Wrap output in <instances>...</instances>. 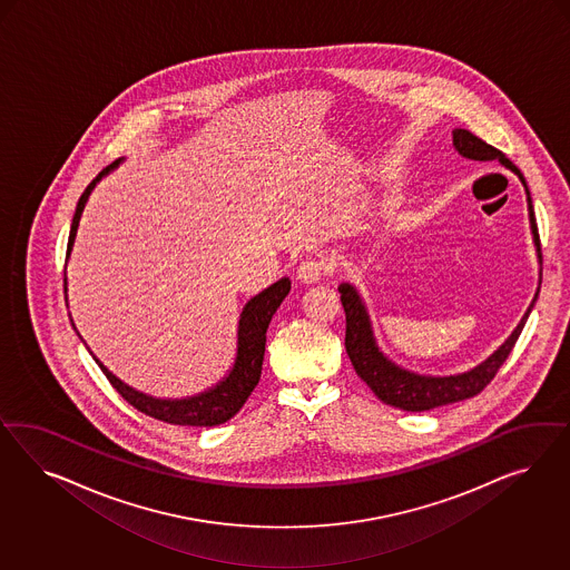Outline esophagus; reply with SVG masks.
Masks as SVG:
<instances>
[{
    "instance_id": "obj_1",
    "label": "esophagus",
    "mask_w": 570,
    "mask_h": 570,
    "mask_svg": "<svg viewBox=\"0 0 570 570\" xmlns=\"http://www.w3.org/2000/svg\"><path fill=\"white\" fill-rule=\"evenodd\" d=\"M328 274V265L326 261L317 259V257H309V259L303 261L296 269V277L303 282V284H315L320 282L322 277Z\"/></svg>"
}]
</instances>
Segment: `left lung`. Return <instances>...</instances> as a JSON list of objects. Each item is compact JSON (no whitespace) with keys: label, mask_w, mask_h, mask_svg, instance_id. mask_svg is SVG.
<instances>
[{"label":"left lung","mask_w":570,"mask_h":570,"mask_svg":"<svg viewBox=\"0 0 570 570\" xmlns=\"http://www.w3.org/2000/svg\"><path fill=\"white\" fill-rule=\"evenodd\" d=\"M453 146L460 155L466 156V158H472V160H495L498 158L503 167L517 173L518 179L522 181L524 191H527L529 222H531L533 242L537 246V257L541 263L543 257H541V242H539V232H537L531 191L527 188V181H524V177H522V173H520L517 165H512V160L503 155L501 150L489 146L487 141L476 138L468 129H453ZM338 293H341V303L345 307L346 315V355L353 363L357 376L386 405H393V407L405 410V412H426V410L439 407V405H448V403L474 397L483 391L491 380L495 379L498 370L517 345L518 336L527 324V317L535 305L539 288H537L533 303L522 315L517 330L508 336V341L491 357H487L483 363H479L470 372L455 374V376H420V374L399 367L397 363L391 362L376 345V338H374V332H372V322H370V315H367V309L363 305L357 288L351 286V284H341Z\"/></svg>","instance_id":"left-lung-1"}]
</instances>
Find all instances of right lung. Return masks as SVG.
<instances>
[{
	"instance_id": "1",
	"label": "right lung",
	"mask_w": 570,
	"mask_h": 570,
	"mask_svg": "<svg viewBox=\"0 0 570 570\" xmlns=\"http://www.w3.org/2000/svg\"><path fill=\"white\" fill-rule=\"evenodd\" d=\"M119 163H121V158L98 173V177L81 194L77 208H75L72 225H70L67 259L70 257L79 219H81V213L86 208L89 194L96 188V184L102 179L104 175H108L112 169L119 167ZM65 293H67V277H65ZM288 293H291V279L282 277V279H277L276 284H272L263 293L253 296L244 305L240 322H238V353H236L234 367L229 370V374L219 384H215L213 389H208L205 393H198L194 397L156 399L144 395V393H139L136 389L127 386L125 382L117 379L108 367H104L100 360H96V357L94 360L100 365V370H102L108 382L117 389V393L141 414L150 415V417L167 422V424H179V426H217V424H224L229 417H234L240 412L246 399L250 397V393L259 384L263 355H265V341H267L265 334H267L269 322H272L274 313L279 307V303L286 298ZM72 328H75V324H72Z\"/></svg>"
}]
</instances>
